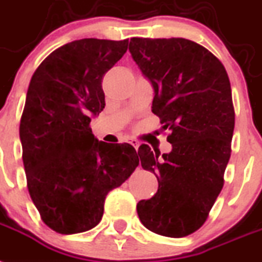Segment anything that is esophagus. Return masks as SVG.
Segmentation results:
<instances>
[{"label": "esophagus", "mask_w": 262, "mask_h": 262, "mask_svg": "<svg viewBox=\"0 0 262 262\" xmlns=\"http://www.w3.org/2000/svg\"><path fill=\"white\" fill-rule=\"evenodd\" d=\"M129 143L133 144V146L135 147L136 150H138V148H139V146H140L139 140H136V139H129Z\"/></svg>", "instance_id": "obj_1"}]
</instances>
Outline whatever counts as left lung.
Wrapping results in <instances>:
<instances>
[{"label":"left lung","mask_w":262,"mask_h":262,"mask_svg":"<svg viewBox=\"0 0 262 262\" xmlns=\"http://www.w3.org/2000/svg\"><path fill=\"white\" fill-rule=\"evenodd\" d=\"M129 52L154 85L152 112L172 146L162 157L139 147L142 167L159 186L138 204V215L157 234L186 237L206 222L224 186L234 131L229 76L210 51L186 38L134 37Z\"/></svg>","instance_id":"obj_1"}]
</instances>
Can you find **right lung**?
Instances as JSON below:
<instances>
[{
    "label": "right lung",
    "mask_w": 262,
    "mask_h": 262,
    "mask_svg": "<svg viewBox=\"0 0 262 262\" xmlns=\"http://www.w3.org/2000/svg\"><path fill=\"white\" fill-rule=\"evenodd\" d=\"M127 45L72 41L52 52L30 79L19 123L27 185L41 220L60 234L95 228L108 191L139 165L131 144L99 142L90 127L105 105L103 77Z\"/></svg>",
    "instance_id": "obj_1"
}]
</instances>
